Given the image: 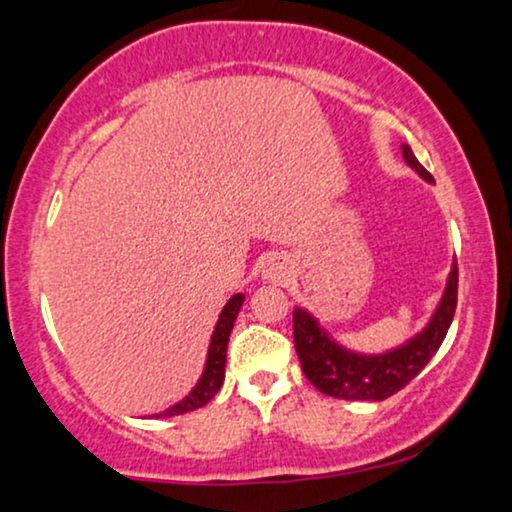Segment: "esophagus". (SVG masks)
Wrapping results in <instances>:
<instances>
[{
    "mask_svg": "<svg viewBox=\"0 0 512 512\" xmlns=\"http://www.w3.org/2000/svg\"><path fill=\"white\" fill-rule=\"evenodd\" d=\"M273 276H280V266H276V271H273Z\"/></svg>",
    "mask_w": 512,
    "mask_h": 512,
    "instance_id": "obj_1",
    "label": "esophagus"
}]
</instances>
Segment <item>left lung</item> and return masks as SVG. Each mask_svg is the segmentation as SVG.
<instances>
[{"mask_svg": "<svg viewBox=\"0 0 512 512\" xmlns=\"http://www.w3.org/2000/svg\"><path fill=\"white\" fill-rule=\"evenodd\" d=\"M401 153L408 167H413L424 181L434 183L429 171L417 162L410 146L403 143ZM457 280L459 273L455 262L441 304L431 315L427 327L399 348L383 352V355H359V352L343 348L320 327V322L311 313L304 308H294V348H297L306 378L327 397L345 401H383L397 394L441 348L450 322L455 318Z\"/></svg>", "mask_w": 512, "mask_h": 512, "instance_id": "left-lung-1", "label": "left lung"}]
</instances>
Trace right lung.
Here are the masks:
<instances>
[{"mask_svg":"<svg viewBox=\"0 0 512 512\" xmlns=\"http://www.w3.org/2000/svg\"><path fill=\"white\" fill-rule=\"evenodd\" d=\"M243 299H246L243 294H234V297L225 304V308H222L218 325H215V331L211 336V345H208L204 373H201L199 383L194 385V390L187 394L183 401L174 403V406L164 410V413H157L153 417H174V415L190 413V410L206 406V403L211 401L215 394H218V390L222 387V380H225L229 334H232L234 320H236V315H239V308L243 306Z\"/></svg>","mask_w":512,"mask_h":512,"instance_id":"1","label":"right lung"}]
</instances>
